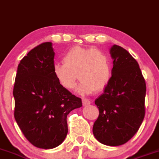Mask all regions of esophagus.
<instances>
[{"instance_id": "1", "label": "esophagus", "mask_w": 159, "mask_h": 159, "mask_svg": "<svg viewBox=\"0 0 159 159\" xmlns=\"http://www.w3.org/2000/svg\"><path fill=\"white\" fill-rule=\"evenodd\" d=\"M82 104H83L84 106H88V105L91 104V102L89 100V99H85V98H82Z\"/></svg>"}]
</instances>
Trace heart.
I'll list each match as a JSON object with an SVG mask.
<instances>
[{
  "instance_id": "obj_1",
  "label": "heart",
  "mask_w": 159,
  "mask_h": 159,
  "mask_svg": "<svg viewBox=\"0 0 159 159\" xmlns=\"http://www.w3.org/2000/svg\"><path fill=\"white\" fill-rule=\"evenodd\" d=\"M62 61L53 65V74L65 89H74L78 77L81 81L78 90L84 94L102 90L110 82L111 62L102 51L75 46L67 51Z\"/></svg>"
}]
</instances>
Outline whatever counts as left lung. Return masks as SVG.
Returning a JSON list of instances; mask_svg holds the SVG:
<instances>
[{
  "mask_svg": "<svg viewBox=\"0 0 159 159\" xmlns=\"http://www.w3.org/2000/svg\"><path fill=\"white\" fill-rule=\"evenodd\" d=\"M112 76L104 93L95 100L99 116L93 126L98 142L106 146L125 144L137 133L145 117L146 81L139 63L128 51L114 45Z\"/></svg>",
  "mask_w": 159,
  "mask_h": 159,
  "instance_id": "1",
  "label": "left lung"
}]
</instances>
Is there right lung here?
<instances>
[{
	"mask_svg": "<svg viewBox=\"0 0 159 159\" xmlns=\"http://www.w3.org/2000/svg\"><path fill=\"white\" fill-rule=\"evenodd\" d=\"M54 55L51 42L31 49L19 63L13 87L15 120L26 139L41 149L62 143L68 133L67 115L82 106L81 99L55 78Z\"/></svg>",
	"mask_w": 159,
	"mask_h": 159,
	"instance_id": "1",
	"label": "right lung"
}]
</instances>
